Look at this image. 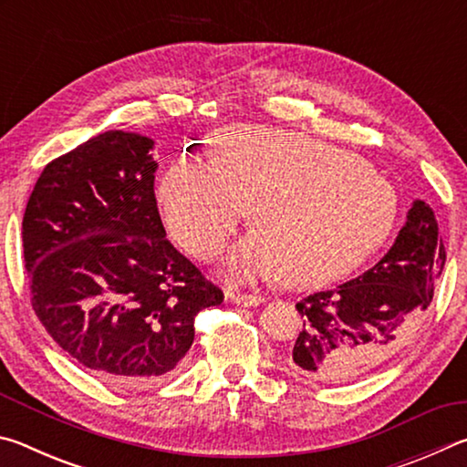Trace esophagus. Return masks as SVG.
<instances>
[{"label": "esophagus", "mask_w": 467, "mask_h": 467, "mask_svg": "<svg viewBox=\"0 0 467 467\" xmlns=\"http://www.w3.org/2000/svg\"><path fill=\"white\" fill-rule=\"evenodd\" d=\"M226 298L231 300V303L243 305V306H257L264 303L262 296L249 295V292H236V290H226Z\"/></svg>", "instance_id": "esophagus-1"}]
</instances>
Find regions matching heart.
Returning a JSON list of instances; mask_svg holds the SVG:
<instances>
[{
  "label": "heart",
  "mask_w": 467,
  "mask_h": 467,
  "mask_svg": "<svg viewBox=\"0 0 467 467\" xmlns=\"http://www.w3.org/2000/svg\"><path fill=\"white\" fill-rule=\"evenodd\" d=\"M214 158L169 164L156 197L171 234L200 259L224 251L253 205L259 231L228 259L236 278L284 272L295 286H313L358 265L395 223L393 187L326 141L239 125L214 138Z\"/></svg>",
  "instance_id": "b5f03b06"
}]
</instances>
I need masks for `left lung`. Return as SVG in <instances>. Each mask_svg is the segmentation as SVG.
I'll return each mask as SVG.
<instances>
[{"mask_svg":"<svg viewBox=\"0 0 467 467\" xmlns=\"http://www.w3.org/2000/svg\"><path fill=\"white\" fill-rule=\"evenodd\" d=\"M445 259L434 212L416 200L398 239L370 270L298 300L303 329L286 365L329 383L377 368L408 342L429 309Z\"/></svg>","mask_w":467,"mask_h":467,"instance_id":"8db88e82","label":"left lung"}]
</instances>
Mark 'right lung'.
<instances>
[{
  "mask_svg": "<svg viewBox=\"0 0 467 467\" xmlns=\"http://www.w3.org/2000/svg\"><path fill=\"white\" fill-rule=\"evenodd\" d=\"M154 141L105 131L43 169L22 218L30 303L61 350L105 381L179 367L197 313L224 300L164 233Z\"/></svg>",
  "mask_w": 467,
  "mask_h": 467,
  "instance_id": "obj_1",
  "label": "right lung"
}]
</instances>
